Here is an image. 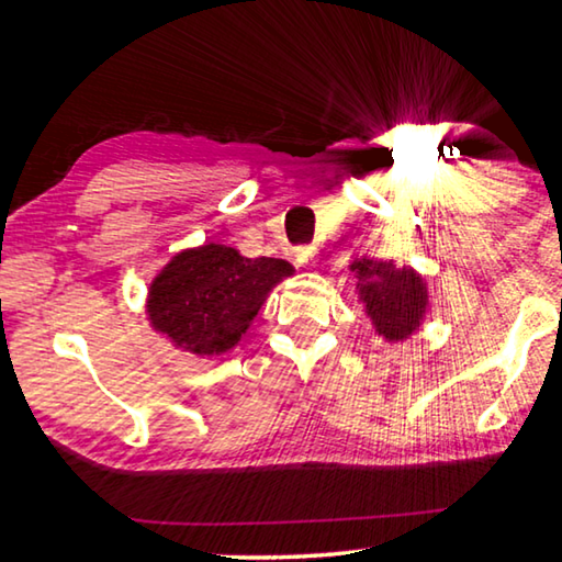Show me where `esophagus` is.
Segmentation results:
<instances>
[{
	"label": "esophagus",
	"instance_id": "1",
	"mask_svg": "<svg viewBox=\"0 0 562 562\" xmlns=\"http://www.w3.org/2000/svg\"><path fill=\"white\" fill-rule=\"evenodd\" d=\"M315 255H317L315 245H304V247H297V252H294V260H297L300 265H312V262H315Z\"/></svg>",
	"mask_w": 562,
	"mask_h": 562
}]
</instances>
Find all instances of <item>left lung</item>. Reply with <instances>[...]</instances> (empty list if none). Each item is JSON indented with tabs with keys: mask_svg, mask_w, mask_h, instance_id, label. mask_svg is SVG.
<instances>
[{
	"mask_svg": "<svg viewBox=\"0 0 562 562\" xmlns=\"http://www.w3.org/2000/svg\"><path fill=\"white\" fill-rule=\"evenodd\" d=\"M357 278L359 302L379 337L404 341L422 327L429 310L426 280L414 268H396L394 260H374L361 255L349 265Z\"/></svg>",
	"mask_w": 562,
	"mask_h": 562,
	"instance_id": "8db88e82",
	"label": "left lung"
}]
</instances>
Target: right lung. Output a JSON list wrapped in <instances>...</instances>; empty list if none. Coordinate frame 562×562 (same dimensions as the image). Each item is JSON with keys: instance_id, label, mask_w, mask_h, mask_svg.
I'll return each mask as SVG.
<instances>
[{"instance_id": "right-lung-1", "label": "right lung", "mask_w": 562, "mask_h": 562, "mask_svg": "<svg viewBox=\"0 0 562 562\" xmlns=\"http://www.w3.org/2000/svg\"><path fill=\"white\" fill-rule=\"evenodd\" d=\"M294 268L278 258H245L221 243L188 247L170 258L148 288L150 327L198 357L231 351L250 329L274 284Z\"/></svg>"}]
</instances>
